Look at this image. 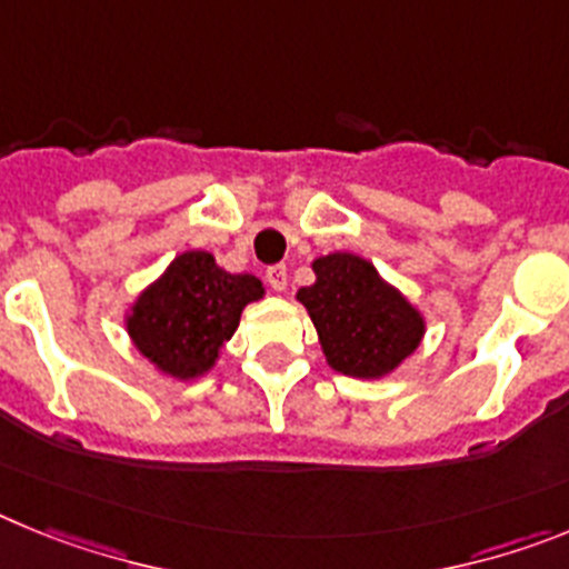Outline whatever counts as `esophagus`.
Here are the masks:
<instances>
[{
  "mask_svg": "<svg viewBox=\"0 0 569 569\" xmlns=\"http://www.w3.org/2000/svg\"><path fill=\"white\" fill-rule=\"evenodd\" d=\"M264 279H268V284L276 290V293H284V290H288V268H284V264H273V268H268Z\"/></svg>",
  "mask_w": 569,
  "mask_h": 569,
  "instance_id": "34e87169",
  "label": "esophagus"
}]
</instances>
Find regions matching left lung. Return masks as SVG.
Wrapping results in <instances>:
<instances>
[{
  "mask_svg": "<svg viewBox=\"0 0 569 569\" xmlns=\"http://www.w3.org/2000/svg\"><path fill=\"white\" fill-rule=\"evenodd\" d=\"M316 281L296 299L308 308L325 359L353 379H381L413 356L425 316L356 253L313 261Z\"/></svg>",
  "mask_w": 569,
  "mask_h": 569,
  "instance_id": "1",
  "label": "left lung"
}]
</instances>
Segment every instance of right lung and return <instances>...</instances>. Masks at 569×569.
<instances>
[{"mask_svg":"<svg viewBox=\"0 0 569 569\" xmlns=\"http://www.w3.org/2000/svg\"><path fill=\"white\" fill-rule=\"evenodd\" d=\"M264 296L250 273H228L204 250L176 256L130 305L124 325L136 350L173 379H199L236 333L241 310Z\"/></svg>","mask_w":569,"mask_h":569,"instance_id":"1","label":"right lung"}]
</instances>
